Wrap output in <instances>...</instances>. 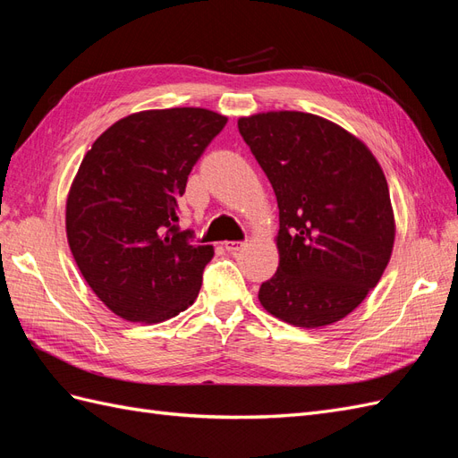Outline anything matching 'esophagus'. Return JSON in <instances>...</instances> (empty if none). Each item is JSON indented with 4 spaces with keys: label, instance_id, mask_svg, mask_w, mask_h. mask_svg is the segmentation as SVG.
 Instances as JSON below:
<instances>
[{
    "label": "esophagus",
    "instance_id": "34e87169",
    "mask_svg": "<svg viewBox=\"0 0 458 458\" xmlns=\"http://www.w3.org/2000/svg\"><path fill=\"white\" fill-rule=\"evenodd\" d=\"M224 246H225V250H227V252H231V254H237V252L241 250V248H242V242H239V241H227Z\"/></svg>",
    "mask_w": 458,
    "mask_h": 458
}]
</instances>
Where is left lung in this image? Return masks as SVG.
<instances>
[{
	"label": "left lung",
	"mask_w": 458,
	"mask_h": 458,
	"mask_svg": "<svg viewBox=\"0 0 458 458\" xmlns=\"http://www.w3.org/2000/svg\"><path fill=\"white\" fill-rule=\"evenodd\" d=\"M279 204V267L261 283V306L317 328L352 313L390 261L395 225L372 152L336 123L308 113L239 120Z\"/></svg>",
	"instance_id": "8db88e82"
}]
</instances>
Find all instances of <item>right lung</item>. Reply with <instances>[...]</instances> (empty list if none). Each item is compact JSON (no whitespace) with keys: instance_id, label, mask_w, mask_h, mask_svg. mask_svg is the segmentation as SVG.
<instances>
[{"instance_id":"right-lung-1","label":"right lung","mask_w":458,"mask_h":458,"mask_svg":"<svg viewBox=\"0 0 458 458\" xmlns=\"http://www.w3.org/2000/svg\"><path fill=\"white\" fill-rule=\"evenodd\" d=\"M225 123L206 108L145 110L110 126L81 160L68 244L97 298L126 321L160 323L197 300L214 246L179 229V197Z\"/></svg>"}]
</instances>
